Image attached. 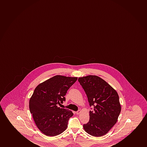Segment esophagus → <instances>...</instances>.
Returning <instances> with one entry per match:
<instances>
[{
	"label": "esophagus",
	"mask_w": 147,
	"mask_h": 147,
	"mask_svg": "<svg viewBox=\"0 0 147 147\" xmlns=\"http://www.w3.org/2000/svg\"><path fill=\"white\" fill-rule=\"evenodd\" d=\"M80 112H81L80 110H78V111H77L76 112V114H80Z\"/></svg>",
	"instance_id": "34e87169"
}]
</instances>
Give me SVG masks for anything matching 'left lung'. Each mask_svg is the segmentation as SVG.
<instances>
[{"label":"left lung","instance_id":"8db88e82","mask_svg":"<svg viewBox=\"0 0 147 147\" xmlns=\"http://www.w3.org/2000/svg\"><path fill=\"white\" fill-rule=\"evenodd\" d=\"M78 80L86 93L90 107H94L89 112V121L83 125V128L93 136H103L116 123L120 115L118 94L98 76H88L79 78Z\"/></svg>","mask_w":147,"mask_h":147}]
</instances>
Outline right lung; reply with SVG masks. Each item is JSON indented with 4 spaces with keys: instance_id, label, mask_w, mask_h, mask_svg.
Returning a JSON list of instances; mask_svg holds the SVG:
<instances>
[{
    "instance_id": "obj_1",
    "label": "right lung",
    "mask_w": 147,
    "mask_h": 147,
    "mask_svg": "<svg viewBox=\"0 0 147 147\" xmlns=\"http://www.w3.org/2000/svg\"><path fill=\"white\" fill-rule=\"evenodd\" d=\"M78 78L56 76L38 85L29 100V109L39 130L49 136L62 134L72 112L58 107L65 101L67 91Z\"/></svg>"
}]
</instances>
